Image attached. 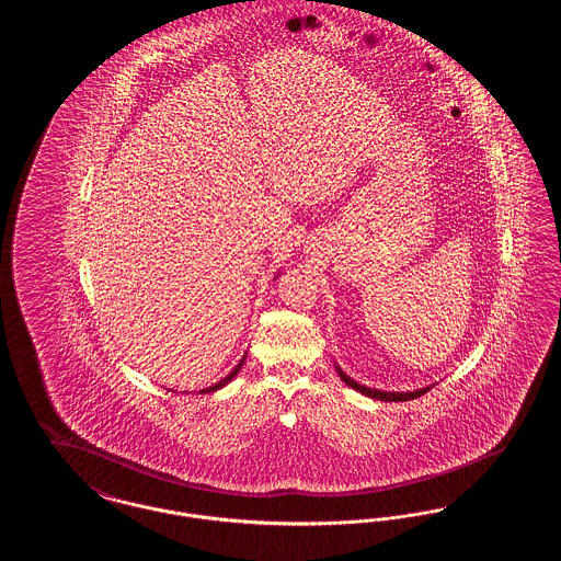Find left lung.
Returning <instances> with one entry per match:
<instances>
[{"label":"left lung","mask_w":561,"mask_h":561,"mask_svg":"<svg viewBox=\"0 0 561 561\" xmlns=\"http://www.w3.org/2000/svg\"><path fill=\"white\" fill-rule=\"evenodd\" d=\"M336 370H339V376L345 380V385H348L351 389H355V391H359L362 396H368V398H373V400L380 401H410L416 400V398H421L423 393H427L428 389L433 387V385H428V387H423V389H416V391H380V389H370V387H364V385H359V382H355L348 374L343 373L339 366H336Z\"/></svg>","instance_id":"1"}]
</instances>
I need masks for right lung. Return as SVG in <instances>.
I'll return each mask as SVG.
<instances>
[{
  "label": "right lung",
  "instance_id": "obj_1",
  "mask_svg": "<svg viewBox=\"0 0 561 561\" xmlns=\"http://www.w3.org/2000/svg\"><path fill=\"white\" fill-rule=\"evenodd\" d=\"M243 362H245V355H243V357H241L240 364H238V366H236V368H233V370H231V373L227 374V376H225V378H220V380H218V382H216V385H213V387H206V389H202V391H199V393H214V391H218V389H222V387H225V385H229V382H231V380H233V376H238V373H240L241 366H243Z\"/></svg>",
  "mask_w": 561,
  "mask_h": 561
}]
</instances>
